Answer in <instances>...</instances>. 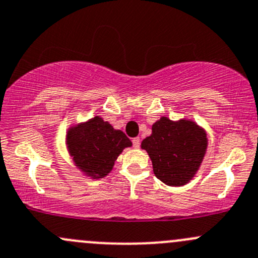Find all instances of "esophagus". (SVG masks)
<instances>
[{"instance_id": "esophagus-1", "label": "esophagus", "mask_w": 258, "mask_h": 258, "mask_svg": "<svg viewBox=\"0 0 258 258\" xmlns=\"http://www.w3.org/2000/svg\"><path fill=\"white\" fill-rule=\"evenodd\" d=\"M132 144H134V147L139 148L140 145H141V139H140V137H135V139L132 140Z\"/></svg>"}]
</instances>
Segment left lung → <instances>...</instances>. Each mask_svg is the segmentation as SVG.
<instances>
[{
  "label": "left lung",
  "mask_w": 258,
  "mask_h": 258,
  "mask_svg": "<svg viewBox=\"0 0 258 258\" xmlns=\"http://www.w3.org/2000/svg\"><path fill=\"white\" fill-rule=\"evenodd\" d=\"M206 130L192 119L172 121L161 117L152 124V134L141 142L152 161L153 173L167 186L188 183L199 172L206 155Z\"/></svg>",
  "instance_id": "left-lung-1"
}]
</instances>
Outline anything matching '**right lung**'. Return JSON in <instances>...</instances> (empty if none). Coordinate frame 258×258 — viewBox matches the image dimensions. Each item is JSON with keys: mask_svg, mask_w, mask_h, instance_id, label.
<instances>
[{"mask_svg": "<svg viewBox=\"0 0 258 258\" xmlns=\"http://www.w3.org/2000/svg\"><path fill=\"white\" fill-rule=\"evenodd\" d=\"M66 146L77 170L91 179L103 178L112 171L114 161L132 142L121 130L95 116L80 123L70 124Z\"/></svg>", "mask_w": 258, "mask_h": 258, "instance_id": "right-lung-1", "label": "right lung"}]
</instances>
